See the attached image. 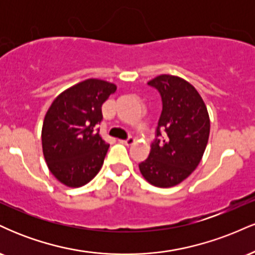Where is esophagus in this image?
Wrapping results in <instances>:
<instances>
[{
    "mask_svg": "<svg viewBox=\"0 0 255 255\" xmlns=\"http://www.w3.org/2000/svg\"><path fill=\"white\" fill-rule=\"evenodd\" d=\"M134 141H135V140H134V137H131V136L128 137V139H126V140H120V142H121V144L127 145V146L133 145Z\"/></svg>",
    "mask_w": 255,
    "mask_h": 255,
    "instance_id": "1",
    "label": "esophagus"
}]
</instances>
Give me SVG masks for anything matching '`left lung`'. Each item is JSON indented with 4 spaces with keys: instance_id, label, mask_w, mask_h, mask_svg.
<instances>
[{
    "instance_id": "obj_1",
    "label": "left lung",
    "mask_w": 255,
    "mask_h": 255,
    "mask_svg": "<svg viewBox=\"0 0 255 255\" xmlns=\"http://www.w3.org/2000/svg\"><path fill=\"white\" fill-rule=\"evenodd\" d=\"M148 85L162 96L163 110L157 127L163 140L151 145L150 156L140 163L142 177L152 186L169 188L181 183L197 169L210 136V116L199 92L184 79L160 74Z\"/></svg>"
}]
</instances>
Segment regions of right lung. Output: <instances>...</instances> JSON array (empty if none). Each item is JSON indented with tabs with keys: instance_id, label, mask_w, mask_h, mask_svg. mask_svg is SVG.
I'll list each match as a JSON object with an SVG mask.
<instances>
[{
	"instance_id": "right-lung-1",
	"label": "right lung",
	"mask_w": 255,
	"mask_h": 255,
	"mask_svg": "<svg viewBox=\"0 0 255 255\" xmlns=\"http://www.w3.org/2000/svg\"><path fill=\"white\" fill-rule=\"evenodd\" d=\"M115 84L86 79L61 92L45 114L42 147L49 170L71 188L89 183L103 165L109 144L96 130L102 105L115 93Z\"/></svg>"
}]
</instances>
